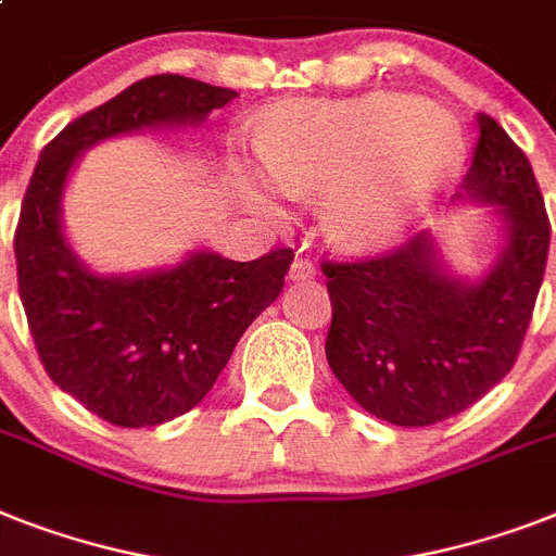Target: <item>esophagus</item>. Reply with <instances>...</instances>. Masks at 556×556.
<instances>
[{
  "label": "esophagus",
  "instance_id": "1",
  "mask_svg": "<svg viewBox=\"0 0 556 556\" xmlns=\"http://www.w3.org/2000/svg\"><path fill=\"white\" fill-rule=\"evenodd\" d=\"M314 274H317V268L311 265V260L296 256L291 263V270H288V279H291V282H305V279H314Z\"/></svg>",
  "mask_w": 556,
  "mask_h": 556
}]
</instances>
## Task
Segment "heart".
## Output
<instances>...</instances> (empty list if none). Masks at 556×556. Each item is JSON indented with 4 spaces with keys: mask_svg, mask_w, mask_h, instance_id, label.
Returning a JSON list of instances; mask_svg holds the SVG:
<instances>
[{
    "mask_svg": "<svg viewBox=\"0 0 556 556\" xmlns=\"http://www.w3.org/2000/svg\"><path fill=\"white\" fill-rule=\"evenodd\" d=\"M260 174L228 165L239 202L277 216L286 197L319 193L325 233L365 248L396 237L417 207L466 162V134L440 108L408 93H368L345 102H300L270 111L256 130Z\"/></svg>",
    "mask_w": 556,
    "mask_h": 556,
    "instance_id": "b5f03b06",
    "label": "heart"
}]
</instances>
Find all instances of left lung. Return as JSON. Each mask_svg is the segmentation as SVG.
<instances>
[{
  "label": "left lung",
  "mask_w": 556,
  "mask_h": 556,
  "mask_svg": "<svg viewBox=\"0 0 556 556\" xmlns=\"http://www.w3.org/2000/svg\"><path fill=\"white\" fill-rule=\"evenodd\" d=\"M454 202L497 219L500 254L463 277L434 231L374 260L323 263L331 296L325 356L368 414L434 426L473 405L511 371L543 286L552 225L526 153L491 116Z\"/></svg>",
  "instance_id": "obj_1"
}]
</instances>
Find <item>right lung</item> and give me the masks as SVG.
Listing matches in <instances>:
<instances>
[{"mask_svg":"<svg viewBox=\"0 0 556 556\" xmlns=\"http://www.w3.org/2000/svg\"><path fill=\"white\" fill-rule=\"evenodd\" d=\"M233 97L188 76H148L71 122L30 176L13 251L36 351L65 394L114 426H162L200 405L248 325L279 296L293 251L233 263L193 248L174 265L99 274L65 233V188L88 148L197 128Z\"/></svg>","mask_w":556,"mask_h":556,"instance_id":"obj_1","label":"right lung"}]
</instances>
